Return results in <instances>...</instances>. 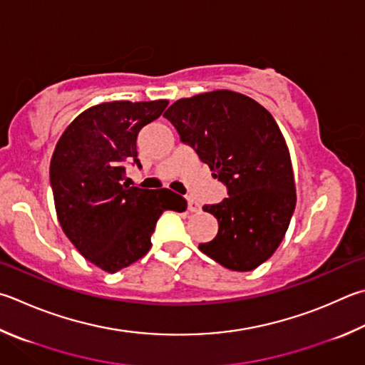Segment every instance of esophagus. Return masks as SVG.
Listing matches in <instances>:
<instances>
[{
	"instance_id": "34e87169",
	"label": "esophagus",
	"mask_w": 365,
	"mask_h": 365,
	"mask_svg": "<svg viewBox=\"0 0 365 365\" xmlns=\"http://www.w3.org/2000/svg\"><path fill=\"white\" fill-rule=\"evenodd\" d=\"M200 209H201V207H200V204H197V201H195V200H191V197H188V210H190V212H197Z\"/></svg>"
}]
</instances>
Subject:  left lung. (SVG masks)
<instances>
[{
  "label": "left lung",
  "instance_id": "8db88e82",
  "mask_svg": "<svg viewBox=\"0 0 365 365\" xmlns=\"http://www.w3.org/2000/svg\"><path fill=\"white\" fill-rule=\"evenodd\" d=\"M164 118L228 190L204 210L218 233L200 250L222 267L252 271L274 254L295 210V180L289 148L267 108L233 91L180 98Z\"/></svg>",
  "mask_w": 365,
  "mask_h": 365
}]
</instances>
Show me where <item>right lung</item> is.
I'll return each instance as SVG.
<instances>
[{
    "mask_svg": "<svg viewBox=\"0 0 365 365\" xmlns=\"http://www.w3.org/2000/svg\"><path fill=\"white\" fill-rule=\"evenodd\" d=\"M168 101L107 102L83 111L56 145L51 187L63 233L86 260L108 273L142 258L164 210H187L168 188L124 183L125 164L142 168L137 135L160 118Z\"/></svg>",
    "mask_w": 365,
    "mask_h": 365,
    "instance_id": "add662e5",
    "label": "right lung"
}]
</instances>
